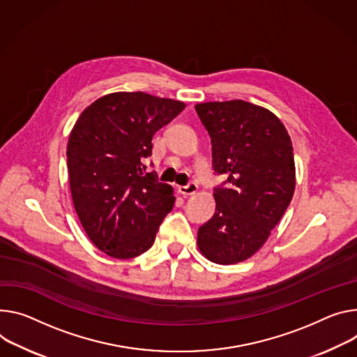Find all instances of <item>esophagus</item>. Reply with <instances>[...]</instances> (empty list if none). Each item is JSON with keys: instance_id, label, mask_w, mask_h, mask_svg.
<instances>
[{"instance_id": "1", "label": "esophagus", "mask_w": 357, "mask_h": 357, "mask_svg": "<svg viewBox=\"0 0 357 357\" xmlns=\"http://www.w3.org/2000/svg\"><path fill=\"white\" fill-rule=\"evenodd\" d=\"M178 190L181 195L183 197H189V195H193V193L198 192V185L195 182H189L188 185H182V186H178Z\"/></svg>"}]
</instances>
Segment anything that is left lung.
Here are the masks:
<instances>
[{"mask_svg":"<svg viewBox=\"0 0 357 357\" xmlns=\"http://www.w3.org/2000/svg\"><path fill=\"white\" fill-rule=\"evenodd\" d=\"M195 109L212 142V167L228 186L215 188V215L198 231L213 264L246 261L268 241L294 197L296 169L290 137L269 109L242 100Z\"/></svg>","mask_w":357,"mask_h":357,"instance_id":"1","label":"left lung"}]
</instances>
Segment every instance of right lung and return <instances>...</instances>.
<instances>
[{"label":"right lung","mask_w":357,"mask_h":357,"mask_svg":"<svg viewBox=\"0 0 357 357\" xmlns=\"http://www.w3.org/2000/svg\"><path fill=\"white\" fill-rule=\"evenodd\" d=\"M185 104L145 92H114L86 107L67 146L75 212L91 242L116 259L146 252L172 211L174 189L145 172L152 137Z\"/></svg>","instance_id":"1"}]
</instances>
